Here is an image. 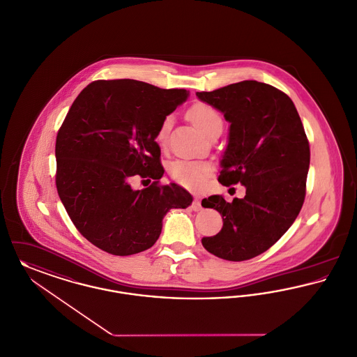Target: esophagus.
Wrapping results in <instances>:
<instances>
[{
	"instance_id": "34e87169",
	"label": "esophagus",
	"mask_w": 357,
	"mask_h": 357,
	"mask_svg": "<svg viewBox=\"0 0 357 357\" xmlns=\"http://www.w3.org/2000/svg\"><path fill=\"white\" fill-rule=\"evenodd\" d=\"M191 209L194 210V211H199V210L202 209V205H201L199 198H195V199H194V202L191 204Z\"/></svg>"
}]
</instances>
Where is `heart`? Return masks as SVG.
Masks as SVG:
<instances>
[{"instance_id": "1", "label": "heart", "mask_w": 357, "mask_h": 357, "mask_svg": "<svg viewBox=\"0 0 357 357\" xmlns=\"http://www.w3.org/2000/svg\"><path fill=\"white\" fill-rule=\"evenodd\" d=\"M190 119L205 135L217 126H222L221 114L208 104H197L190 109ZM171 126V117L167 116L158 129L156 140L165 143L167 139L168 130ZM210 167L202 162L192 160H175L169 166L171 176L181 185L190 189H199L206 183Z\"/></svg>"}]
</instances>
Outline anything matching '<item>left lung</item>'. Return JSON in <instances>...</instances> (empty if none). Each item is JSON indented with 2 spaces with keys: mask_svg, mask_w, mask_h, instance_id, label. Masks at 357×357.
<instances>
[{
  "mask_svg": "<svg viewBox=\"0 0 357 357\" xmlns=\"http://www.w3.org/2000/svg\"><path fill=\"white\" fill-rule=\"evenodd\" d=\"M197 97L231 124L218 182L245 186V197L233 202L222 195L202 199L224 221L202 245L225 260H248L271 248L302 209L309 142L291 98L271 84L243 81Z\"/></svg>",
  "mask_w": 357,
  "mask_h": 357,
  "instance_id": "left-lung-1",
  "label": "left lung"
}]
</instances>
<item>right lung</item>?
I'll return each instance as SVG.
<instances>
[{
  "label": "right lung",
  "mask_w": 357,
  "mask_h": 357,
  "mask_svg": "<svg viewBox=\"0 0 357 357\" xmlns=\"http://www.w3.org/2000/svg\"><path fill=\"white\" fill-rule=\"evenodd\" d=\"M188 97L185 89L135 79L96 81L70 107L56 136V189L75 228L100 250L116 256L146 251L167 211L191 205L189 191L159 185L165 169L155 142L162 121ZM137 174L155 182L132 190Z\"/></svg>",
  "instance_id": "right-lung-1"
}]
</instances>
